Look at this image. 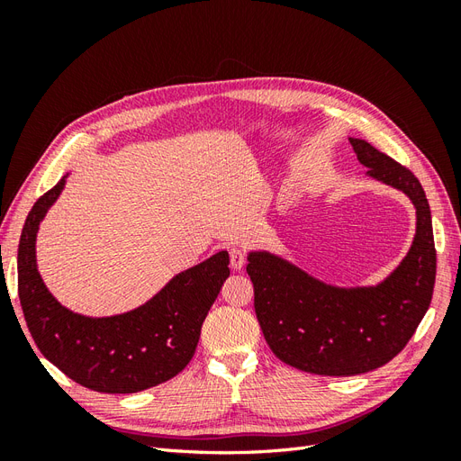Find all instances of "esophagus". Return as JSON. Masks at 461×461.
<instances>
[{
  "label": "esophagus",
  "instance_id": "1",
  "mask_svg": "<svg viewBox=\"0 0 461 461\" xmlns=\"http://www.w3.org/2000/svg\"><path fill=\"white\" fill-rule=\"evenodd\" d=\"M230 267L232 269H236V271H240L244 265H246V249H242V248H239V246H234V248H230Z\"/></svg>",
  "mask_w": 461,
  "mask_h": 461
}]
</instances>
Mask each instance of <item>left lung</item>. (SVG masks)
Segmentation results:
<instances>
[{
	"mask_svg": "<svg viewBox=\"0 0 461 461\" xmlns=\"http://www.w3.org/2000/svg\"><path fill=\"white\" fill-rule=\"evenodd\" d=\"M367 176L402 190L415 205L410 252L383 283L327 285L271 252H249L254 308L273 354L300 371L350 376L383 367L410 342L435 288L430 209L415 175L369 142L350 138Z\"/></svg>",
	"mask_w": 461,
	"mask_h": 461,
	"instance_id": "left-lung-1",
	"label": "left lung"
}]
</instances>
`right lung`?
I'll list each match as a JSON object with an SVG mask.
<instances>
[{"label": "right lung", "mask_w": 461, "mask_h": 461, "mask_svg": "<svg viewBox=\"0 0 461 461\" xmlns=\"http://www.w3.org/2000/svg\"><path fill=\"white\" fill-rule=\"evenodd\" d=\"M65 178L32 205L19 242V298L38 350L68 379L95 393L132 394L173 379L196 352L203 319L230 275L229 254L219 252L178 273L132 312L73 313L51 296L36 265L38 227Z\"/></svg>", "instance_id": "obj_1"}]
</instances>
